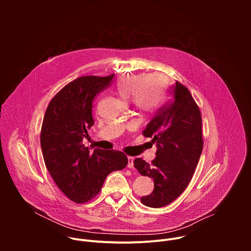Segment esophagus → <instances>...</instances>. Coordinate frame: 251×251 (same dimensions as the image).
Returning <instances> with one entry per match:
<instances>
[{"label":"esophagus","mask_w":251,"mask_h":251,"mask_svg":"<svg viewBox=\"0 0 251 251\" xmlns=\"http://www.w3.org/2000/svg\"><path fill=\"white\" fill-rule=\"evenodd\" d=\"M128 168H133L134 166V157H131V156H128Z\"/></svg>","instance_id":"1"}]
</instances>
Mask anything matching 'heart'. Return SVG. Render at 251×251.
Here are the masks:
<instances>
[{
  "mask_svg": "<svg viewBox=\"0 0 251 251\" xmlns=\"http://www.w3.org/2000/svg\"><path fill=\"white\" fill-rule=\"evenodd\" d=\"M165 80L159 75H127L116 83V91L123 99L132 100L143 113L154 111L163 99Z\"/></svg>",
  "mask_w": 251,
  "mask_h": 251,
  "instance_id": "heart-1",
  "label": "heart"
}]
</instances>
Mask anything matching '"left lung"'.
Returning a JSON list of instances; mask_svg holds the SVG:
<instances>
[{"instance_id": "8db88e82", "label": "left lung", "mask_w": 251, "mask_h": 251, "mask_svg": "<svg viewBox=\"0 0 251 251\" xmlns=\"http://www.w3.org/2000/svg\"><path fill=\"white\" fill-rule=\"evenodd\" d=\"M171 99L158 110L143 131L153 138L158 150L152 164L137 158L134 167L154 180V190L141 198L150 207L168 205L188 187L202 147L201 114L189 89L178 81L170 88Z\"/></svg>"}]
</instances>
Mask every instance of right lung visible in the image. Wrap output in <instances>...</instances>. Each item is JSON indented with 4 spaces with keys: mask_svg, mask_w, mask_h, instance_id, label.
I'll return each mask as SVG.
<instances>
[{
    "mask_svg": "<svg viewBox=\"0 0 251 251\" xmlns=\"http://www.w3.org/2000/svg\"><path fill=\"white\" fill-rule=\"evenodd\" d=\"M114 79L87 75L66 84L50 100L42 125L41 146L47 169L59 190L75 203L93 200L106 176L122 170L127 156L116 150L94 149L82 144L94 124L92 103Z\"/></svg>",
    "mask_w": 251,
    "mask_h": 251,
    "instance_id": "right-lung-1",
    "label": "right lung"
}]
</instances>
